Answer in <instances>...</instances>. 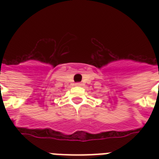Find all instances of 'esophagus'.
Instances as JSON below:
<instances>
[{"mask_svg":"<svg viewBox=\"0 0 159 159\" xmlns=\"http://www.w3.org/2000/svg\"><path fill=\"white\" fill-rule=\"evenodd\" d=\"M75 85L79 87V86H82V83H81V82H77V83H75Z\"/></svg>","mask_w":159,"mask_h":159,"instance_id":"1","label":"esophagus"}]
</instances>
